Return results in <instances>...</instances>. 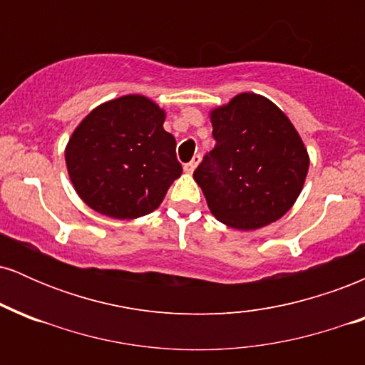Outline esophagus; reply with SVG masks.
Listing matches in <instances>:
<instances>
[{
    "instance_id": "obj_1",
    "label": "esophagus",
    "mask_w": 365,
    "mask_h": 365,
    "mask_svg": "<svg viewBox=\"0 0 365 365\" xmlns=\"http://www.w3.org/2000/svg\"><path fill=\"white\" fill-rule=\"evenodd\" d=\"M199 161H200V156L197 154V156H194V159H192L190 163H187V165L183 166V170H185L187 173H194V170L197 168V165H199Z\"/></svg>"
}]
</instances>
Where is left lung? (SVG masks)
I'll return each mask as SVG.
<instances>
[{
  "instance_id": "left-lung-1",
  "label": "left lung",
  "mask_w": 365,
  "mask_h": 365,
  "mask_svg": "<svg viewBox=\"0 0 365 365\" xmlns=\"http://www.w3.org/2000/svg\"><path fill=\"white\" fill-rule=\"evenodd\" d=\"M215 149L194 171L212 216L237 230L279 220L302 190L309 156L297 130L269 99L238 94L211 113Z\"/></svg>"
}]
</instances>
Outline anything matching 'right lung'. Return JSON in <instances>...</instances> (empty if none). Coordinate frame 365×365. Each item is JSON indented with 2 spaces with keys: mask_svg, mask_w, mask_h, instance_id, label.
<instances>
[{
  "mask_svg": "<svg viewBox=\"0 0 365 365\" xmlns=\"http://www.w3.org/2000/svg\"><path fill=\"white\" fill-rule=\"evenodd\" d=\"M165 111L144 96H123L91 111L65 150L70 180L94 211L116 220L149 215L182 175Z\"/></svg>",
  "mask_w": 365,
  "mask_h": 365,
  "instance_id": "obj_1",
  "label": "right lung"
}]
</instances>
